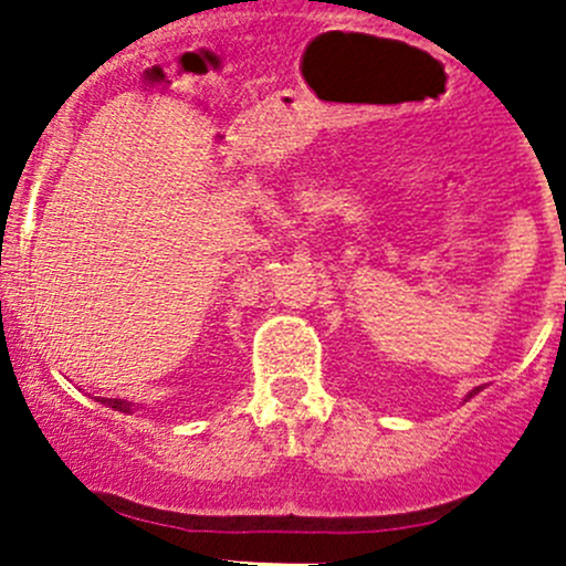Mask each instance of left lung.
<instances>
[{
    "instance_id": "1",
    "label": "left lung",
    "mask_w": 566,
    "mask_h": 566,
    "mask_svg": "<svg viewBox=\"0 0 566 566\" xmlns=\"http://www.w3.org/2000/svg\"><path fill=\"white\" fill-rule=\"evenodd\" d=\"M481 392V387H475V389H470V392H468V400L470 398H473V395H479Z\"/></svg>"
}]
</instances>
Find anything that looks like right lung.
<instances>
[{
	"instance_id": "obj_1",
	"label": "right lung",
	"mask_w": 566,
	"mask_h": 566,
	"mask_svg": "<svg viewBox=\"0 0 566 566\" xmlns=\"http://www.w3.org/2000/svg\"><path fill=\"white\" fill-rule=\"evenodd\" d=\"M102 403L115 411H124V415H132L135 409H140V403H132V400H124V398H102Z\"/></svg>"
}]
</instances>
